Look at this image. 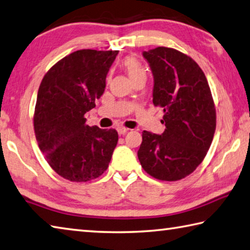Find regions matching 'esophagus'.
Returning a JSON list of instances; mask_svg holds the SVG:
<instances>
[{"instance_id": "obj_1", "label": "esophagus", "mask_w": 250, "mask_h": 250, "mask_svg": "<svg viewBox=\"0 0 250 250\" xmlns=\"http://www.w3.org/2000/svg\"><path fill=\"white\" fill-rule=\"evenodd\" d=\"M117 131H118V133L121 135V134H125V133L128 132L129 129L128 128H125V126H118Z\"/></svg>"}]
</instances>
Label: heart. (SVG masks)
Returning a JSON list of instances; mask_svg holds the SVG:
<instances>
[{"label": "heart", "mask_w": 250, "mask_h": 250, "mask_svg": "<svg viewBox=\"0 0 250 250\" xmlns=\"http://www.w3.org/2000/svg\"><path fill=\"white\" fill-rule=\"evenodd\" d=\"M122 65H124L125 72L128 73L132 82H135L138 80H146V69H145V66L141 63L138 58H135L133 56L125 58L124 61H122Z\"/></svg>", "instance_id": "1"}]
</instances>
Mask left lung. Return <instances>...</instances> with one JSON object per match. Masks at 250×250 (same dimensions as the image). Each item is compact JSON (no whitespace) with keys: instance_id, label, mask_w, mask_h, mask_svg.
<instances>
[{"instance_id":"1","label":"left lung","mask_w":250,"mask_h":250,"mask_svg":"<svg viewBox=\"0 0 250 250\" xmlns=\"http://www.w3.org/2000/svg\"><path fill=\"white\" fill-rule=\"evenodd\" d=\"M154 76L153 104L164 109V132H142L139 161L148 175L176 181L201 164L210 148L216 112L210 86L198 63L178 50L143 52Z\"/></svg>"}]
</instances>
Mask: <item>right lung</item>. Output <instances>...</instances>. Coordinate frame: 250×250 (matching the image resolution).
Instances as JSON below:
<instances>
[{
    "label": "right lung",
    "mask_w": 250,
    "mask_h": 250,
    "mask_svg": "<svg viewBox=\"0 0 250 250\" xmlns=\"http://www.w3.org/2000/svg\"><path fill=\"white\" fill-rule=\"evenodd\" d=\"M118 52L78 50L57 62L40 83L34 113L36 139L48 164L64 179L93 180L109 165L118 132L89 126L84 116L105 92Z\"/></svg>",
    "instance_id": "obj_1"
}]
</instances>
